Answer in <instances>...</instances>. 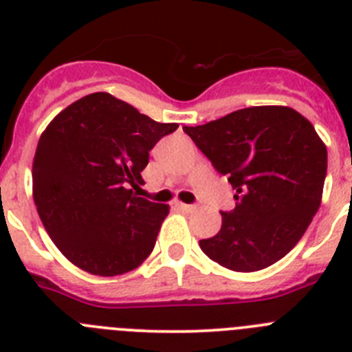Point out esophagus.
Instances as JSON below:
<instances>
[{"label":"esophagus","mask_w":352,"mask_h":352,"mask_svg":"<svg viewBox=\"0 0 352 352\" xmlns=\"http://www.w3.org/2000/svg\"><path fill=\"white\" fill-rule=\"evenodd\" d=\"M178 206H179V210L185 211V213H192V211L197 210V206H195V204H183V203H179Z\"/></svg>","instance_id":"1"}]
</instances>
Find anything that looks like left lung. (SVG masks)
Returning <instances> with one entry per match:
<instances>
[{"label":"left lung","instance_id":"left-lung-1","mask_svg":"<svg viewBox=\"0 0 352 352\" xmlns=\"http://www.w3.org/2000/svg\"><path fill=\"white\" fill-rule=\"evenodd\" d=\"M183 132L236 190V208L201 250L232 272L280 261L321 206L328 151L312 123L291 107L259 105Z\"/></svg>","mask_w":352,"mask_h":352}]
</instances>
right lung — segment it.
<instances>
[{"label": "right lung", "instance_id": "1", "mask_svg": "<svg viewBox=\"0 0 352 352\" xmlns=\"http://www.w3.org/2000/svg\"><path fill=\"white\" fill-rule=\"evenodd\" d=\"M178 123H158L109 93L63 109L40 135L33 199L43 227L77 268L116 276L151 254L167 204L133 194L149 151Z\"/></svg>", "mask_w": 352, "mask_h": 352}]
</instances>
